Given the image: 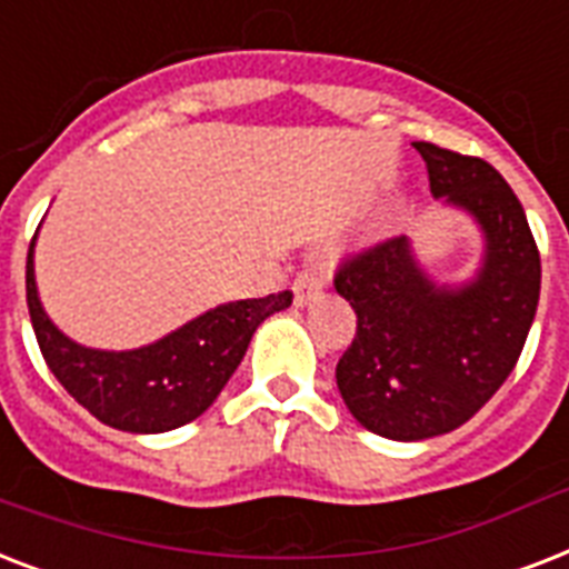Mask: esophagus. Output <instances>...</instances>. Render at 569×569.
Masks as SVG:
<instances>
[{
  "mask_svg": "<svg viewBox=\"0 0 569 569\" xmlns=\"http://www.w3.org/2000/svg\"><path fill=\"white\" fill-rule=\"evenodd\" d=\"M321 286H325V280H321L316 271H301V274L295 277V303L298 307H303V303H310L316 295L321 292Z\"/></svg>",
  "mask_w": 569,
  "mask_h": 569,
  "instance_id": "34e87169",
  "label": "esophagus"
}]
</instances>
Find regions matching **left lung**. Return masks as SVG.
Instances as JSON below:
<instances>
[{"mask_svg":"<svg viewBox=\"0 0 569 569\" xmlns=\"http://www.w3.org/2000/svg\"><path fill=\"white\" fill-rule=\"evenodd\" d=\"M431 194L467 212L485 250L463 283H437L398 236L339 268L337 292L357 312V337L337 387L357 422L416 442L472 419L520 360L540 298V253L526 212L485 159L413 141Z\"/></svg>","mask_w":569,"mask_h":569,"instance_id":"8db88e82","label":"left lung"}]
</instances>
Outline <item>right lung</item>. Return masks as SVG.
I'll use <instances>...</instances> for the list:
<instances>
[{
  "label": "right lung",
  "mask_w": 569,
  "mask_h": 569,
  "mask_svg": "<svg viewBox=\"0 0 569 569\" xmlns=\"http://www.w3.org/2000/svg\"><path fill=\"white\" fill-rule=\"evenodd\" d=\"M34 239L26 259V301L40 355L88 413L118 431L164 433L206 413L239 369L259 325L292 303V292L218 303L168 337L129 351L79 346L40 303Z\"/></svg>",
  "instance_id": "1"
}]
</instances>
